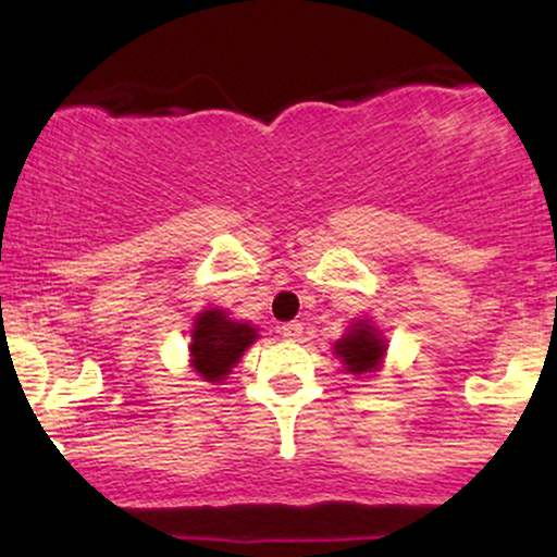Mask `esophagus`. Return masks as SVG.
<instances>
[{
    "label": "esophagus",
    "mask_w": 557,
    "mask_h": 557,
    "mask_svg": "<svg viewBox=\"0 0 557 557\" xmlns=\"http://www.w3.org/2000/svg\"><path fill=\"white\" fill-rule=\"evenodd\" d=\"M280 332H283L285 341H298V337L304 335V324H300V322H285L283 327H280Z\"/></svg>",
    "instance_id": "1"
}]
</instances>
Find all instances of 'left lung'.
I'll use <instances>...</instances> for the list:
<instances>
[{
	"label": "left lung",
	"mask_w": 557,
	"mask_h": 557,
	"mask_svg": "<svg viewBox=\"0 0 557 557\" xmlns=\"http://www.w3.org/2000/svg\"><path fill=\"white\" fill-rule=\"evenodd\" d=\"M387 343L382 332L372 327L369 319H359L341 341L335 343V356L345 363V372L369 374L376 372L385 359Z\"/></svg>",
	"instance_id": "8db88e82"
}]
</instances>
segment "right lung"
<instances>
[{
	"label": "right lung",
	"mask_w": 557,
	"mask_h": 557,
	"mask_svg": "<svg viewBox=\"0 0 557 557\" xmlns=\"http://www.w3.org/2000/svg\"><path fill=\"white\" fill-rule=\"evenodd\" d=\"M253 341L257 327L248 322H233L222 309L201 311L190 332V367L203 382H222Z\"/></svg>",
	"instance_id": "add662e5"
}]
</instances>
